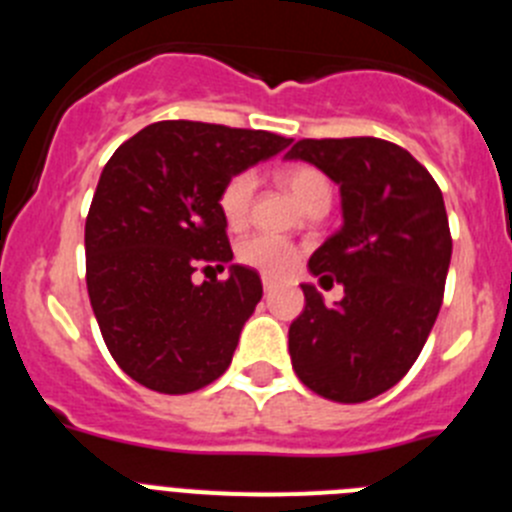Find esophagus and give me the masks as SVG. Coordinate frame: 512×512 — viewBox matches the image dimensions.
<instances>
[{
  "label": "esophagus",
  "mask_w": 512,
  "mask_h": 512,
  "mask_svg": "<svg viewBox=\"0 0 512 512\" xmlns=\"http://www.w3.org/2000/svg\"><path fill=\"white\" fill-rule=\"evenodd\" d=\"M261 284H264L266 292H271V289L277 287V279H271V277H261Z\"/></svg>",
  "instance_id": "34e87169"
}]
</instances>
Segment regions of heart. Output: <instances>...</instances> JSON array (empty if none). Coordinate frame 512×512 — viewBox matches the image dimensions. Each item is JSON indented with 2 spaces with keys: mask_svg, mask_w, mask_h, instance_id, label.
I'll use <instances>...</instances> for the list:
<instances>
[{
  "mask_svg": "<svg viewBox=\"0 0 512 512\" xmlns=\"http://www.w3.org/2000/svg\"><path fill=\"white\" fill-rule=\"evenodd\" d=\"M279 182L300 202L302 210H328L333 187H330L328 176L315 169V166H289V169L279 171ZM253 192H256V176L251 171H238L225 182L217 205H220V212H223L225 223L230 228H238V225L246 223L248 212H251ZM235 256H238L241 264L261 271L266 277H284V274L295 269L300 251L284 238H277V235L256 233L238 243Z\"/></svg>",
  "mask_w": 512,
  "mask_h": 512,
  "instance_id": "heart-1",
  "label": "heart"
}]
</instances>
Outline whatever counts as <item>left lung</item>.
Wrapping results in <instances>:
<instances>
[{"label": "left lung", "mask_w": 512, "mask_h": 512, "mask_svg": "<svg viewBox=\"0 0 512 512\" xmlns=\"http://www.w3.org/2000/svg\"><path fill=\"white\" fill-rule=\"evenodd\" d=\"M284 158L330 176L343 210L341 230L307 264L320 282L343 284V300L328 307L302 284L292 366L320 397L372 400L410 372L441 310L451 264L443 194L425 166L382 138H305Z\"/></svg>", "instance_id": "left-lung-1"}]
</instances>
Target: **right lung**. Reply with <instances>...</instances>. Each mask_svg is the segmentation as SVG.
<instances>
[{
    "label": "right lung",
    "instance_id": "obj_1",
    "mask_svg": "<svg viewBox=\"0 0 512 512\" xmlns=\"http://www.w3.org/2000/svg\"><path fill=\"white\" fill-rule=\"evenodd\" d=\"M292 143L266 130L192 120L153 122L125 140L99 176L84 228L87 289L122 372L164 395L215 382L233 361L264 287L230 264L225 182ZM229 266L225 283L193 271Z\"/></svg>",
    "mask_w": 512,
    "mask_h": 512
}]
</instances>
